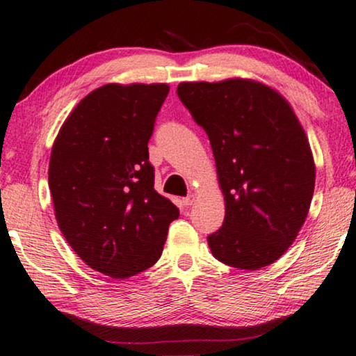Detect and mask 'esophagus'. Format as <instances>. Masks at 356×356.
<instances>
[{"label":"esophagus","instance_id":"esophagus-1","mask_svg":"<svg viewBox=\"0 0 356 356\" xmlns=\"http://www.w3.org/2000/svg\"><path fill=\"white\" fill-rule=\"evenodd\" d=\"M195 202V195L194 194H189L188 197L183 199V205H186V207H189V205H193Z\"/></svg>","mask_w":356,"mask_h":356}]
</instances>
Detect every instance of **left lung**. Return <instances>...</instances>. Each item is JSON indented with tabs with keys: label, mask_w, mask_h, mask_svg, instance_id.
<instances>
[{
	"label": "left lung",
	"mask_w": 356,
	"mask_h": 356,
	"mask_svg": "<svg viewBox=\"0 0 356 356\" xmlns=\"http://www.w3.org/2000/svg\"><path fill=\"white\" fill-rule=\"evenodd\" d=\"M177 92L207 133L225 195L210 250L239 270L271 265L296 241L315 191L305 130L289 102L260 81H183Z\"/></svg>",
	"instance_id": "1"
}]
</instances>
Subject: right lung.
I'll use <instances>...</instances> for the list:
<instances>
[{
  "mask_svg": "<svg viewBox=\"0 0 356 356\" xmlns=\"http://www.w3.org/2000/svg\"><path fill=\"white\" fill-rule=\"evenodd\" d=\"M165 83H107L81 99L56 136L48 181L59 229L76 255L125 280L161 259L177 205L154 189L147 143Z\"/></svg>",
  "mask_w": 356,
  "mask_h": 356,
  "instance_id": "obj_1",
  "label": "right lung"
}]
</instances>
